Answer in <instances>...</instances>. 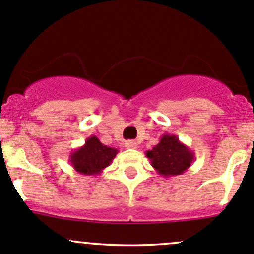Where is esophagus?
Here are the masks:
<instances>
[{
    "label": "esophagus",
    "instance_id": "obj_1",
    "mask_svg": "<svg viewBox=\"0 0 254 254\" xmlns=\"http://www.w3.org/2000/svg\"><path fill=\"white\" fill-rule=\"evenodd\" d=\"M124 146L125 148H129V150H135V148H137V142L134 140H130V141L125 142Z\"/></svg>",
    "mask_w": 254,
    "mask_h": 254
}]
</instances>
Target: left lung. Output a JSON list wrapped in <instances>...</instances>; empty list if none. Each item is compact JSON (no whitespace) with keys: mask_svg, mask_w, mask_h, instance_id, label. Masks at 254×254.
<instances>
[{"mask_svg":"<svg viewBox=\"0 0 254 254\" xmlns=\"http://www.w3.org/2000/svg\"><path fill=\"white\" fill-rule=\"evenodd\" d=\"M151 166L162 177H175L186 172L194 161V152L172 134H163L152 150L146 151Z\"/></svg>","mask_w":254,"mask_h":254,"instance_id":"left-lung-1","label":"left lung"}]
</instances>
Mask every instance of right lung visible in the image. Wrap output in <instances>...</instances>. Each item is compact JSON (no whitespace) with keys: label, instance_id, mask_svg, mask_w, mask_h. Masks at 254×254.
Here are the masks:
<instances>
[{"label":"right lung","instance_id":"obj_1","mask_svg":"<svg viewBox=\"0 0 254 254\" xmlns=\"http://www.w3.org/2000/svg\"><path fill=\"white\" fill-rule=\"evenodd\" d=\"M119 151L103 145L94 135L86 140L83 146L76 148L70 155V163L76 172L84 176H98L106 170Z\"/></svg>","mask_w":254,"mask_h":254}]
</instances>
